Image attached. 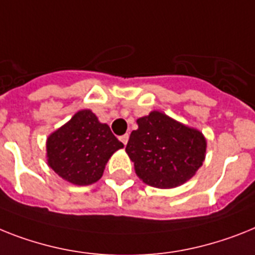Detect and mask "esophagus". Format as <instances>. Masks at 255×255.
Instances as JSON below:
<instances>
[{"label": "esophagus", "mask_w": 255, "mask_h": 255, "mask_svg": "<svg viewBox=\"0 0 255 255\" xmlns=\"http://www.w3.org/2000/svg\"><path fill=\"white\" fill-rule=\"evenodd\" d=\"M120 140H121L124 144H126V143H128V140H129V134H124V135L120 136Z\"/></svg>", "instance_id": "esophagus-1"}]
</instances>
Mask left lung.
<instances>
[{
  "label": "left lung",
  "instance_id": "8db88e82",
  "mask_svg": "<svg viewBox=\"0 0 255 255\" xmlns=\"http://www.w3.org/2000/svg\"><path fill=\"white\" fill-rule=\"evenodd\" d=\"M126 153L134 163L136 176L159 189L177 188L190 180L205 161V135L198 129L159 111L136 120Z\"/></svg>",
  "mask_w": 255,
  "mask_h": 255
}]
</instances>
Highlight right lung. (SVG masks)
Listing matches in <instances>:
<instances>
[{
  "instance_id": "right-lung-1",
  "label": "right lung",
  "mask_w": 255,
  "mask_h": 255,
  "mask_svg": "<svg viewBox=\"0 0 255 255\" xmlns=\"http://www.w3.org/2000/svg\"><path fill=\"white\" fill-rule=\"evenodd\" d=\"M123 147L107 124L82 109L48 136L47 161L61 178L86 186L102 178L111 156Z\"/></svg>"
}]
</instances>
